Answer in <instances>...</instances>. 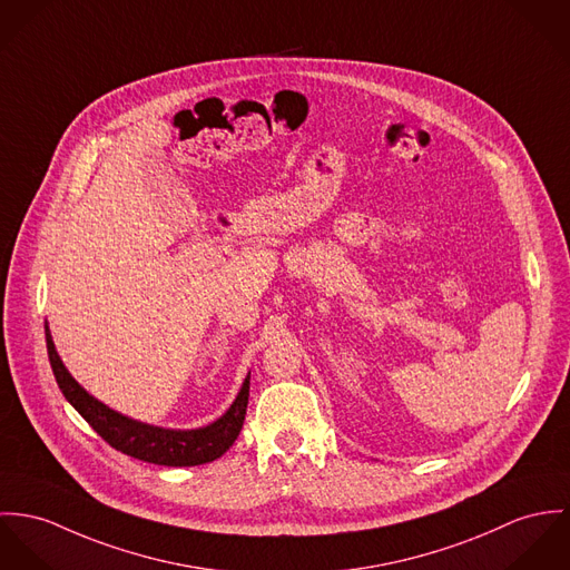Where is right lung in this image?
<instances>
[{"instance_id": "1", "label": "right lung", "mask_w": 570, "mask_h": 570, "mask_svg": "<svg viewBox=\"0 0 570 570\" xmlns=\"http://www.w3.org/2000/svg\"><path fill=\"white\" fill-rule=\"evenodd\" d=\"M46 341H48V356H50L55 379L59 382V389L63 391L67 402L87 420V424L105 442L128 456L157 463V465H173V468L200 465L223 456L240 435V429L247 415V402H249V379L245 380L229 411L214 424L198 431H166V429L128 420L125 415L105 406L102 402H98L96 397H91L65 370L48 327H46Z\"/></svg>"}]
</instances>
